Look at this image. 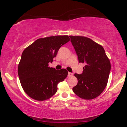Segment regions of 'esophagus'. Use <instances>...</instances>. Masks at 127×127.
Segmentation results:
<instances>
[{
    "label": "esophagus",
    "instance_id": "obj_1",
    "mask_svg": "<svg viewBox=\"0 0 127 127\" xmlns=\"http://www.w3.org/2000/svg\"><path fill=\"white\" fill-rule=\"evenodd\" d=\"M73 76V73L71 72H68V76L69 77H71V76Z\"/></svg>",
    "mask_w": 127,
    "mask_h": 127
}]
</instances>
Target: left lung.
Returning a JSON list of instances; mask_svg holds the SVG:
<instances>
[{"mask_svg": "<svg viewBox=\"0 0 127 127\" xmlns=\"http://www.w3.org/2000/svg\"><path fill=\"white\" fill-rule=\"evenodd\" d=\"M80 63L85 64L81 74H74L78 83L74 93L84 99L98 96L106 87L111 65L103 47L84 36H69Z\"/></svg>", "mask_w": 127, "mask_h": 127, "instance_id": "8db88e82", "label": "left lung"}]
</instances>
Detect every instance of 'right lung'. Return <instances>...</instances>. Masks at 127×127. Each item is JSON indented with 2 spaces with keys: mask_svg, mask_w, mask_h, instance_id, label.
I'll return each instance as SVG.
<instances>
[{
  "mask_svg": "<svg viewBox=\"0 0 127 127\" xmlns=\"http://www.w3.org/2000/svg\"><path fill=\"white\" fill-rule=\"evenodd\" d=\"M70 40L69 36L40 38L24 50L18 67V74L24 91L31 98L44 100L57 93V86L67 77L65 69L57 70L48 66L59 49Z\"/></svg>",
  "mask_w": 127,
  "mask_h": 127,
  "instance_id": "obj_1",
  "label": "right lung"
}]
</instances>
